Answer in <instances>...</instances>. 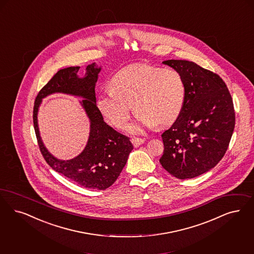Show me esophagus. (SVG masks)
Wrapping results in <instances>:
<instances>
[{
  "instance_id": "1",
  "label": "esophagus",
  "mask_w": 254,
  "mask_h": 254,
  "mask_svg": "<svg viewBox=\"0 0 254 254\" xmlns=\"http://www.w3.org/2000/svg\"><path fill=\"white\" fill-rule=\"evenodd\" d=\"M132 144L134 147H139L140 144H142L144 142V139H140V138H132Z\"/></svg>"
}]
</instances>
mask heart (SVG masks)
I'll return each instance as SVG.
<instances>
[{
    "mask_svg": "<svg viewBox=\"0 0 254 254\" xmlns=\"http://www.w3.org/2000/svg\"><path fill=\"white\" fill-rule=\"evenodd\" d=\"M185 95L184 81L175 70L137 64L114 74L111 89L98 95L96 105L108 122L123 128L129 120L132 105L138 115L127 131L140 134L149 127L173 125L183 110Z\"/></svg>",
    "mask_w": 254,
    "mask_h": 254,
    "instance_id": "heart-1",
    "label": "heart"
}]
</instances>
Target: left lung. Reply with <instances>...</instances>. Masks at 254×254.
Here are the masks:
<instances>
[{"instance_id":"obj_1","label":"left lung","mask_w":254,"mask_h":254,"mask_svg":"<svg viewBox=\"0 0 254 254\" xmlns=\"http://www.w3.org/2000/svg\"><path fill=\"white\" fill-rule=\"evenodd\" d=\"M162 64L180 74L186 95L180 116L161 135L159 162L178 179L194 178L216 166L227 150L236 123L232 96L219 75L193 62Z\"/></svg>"}]
</instances>
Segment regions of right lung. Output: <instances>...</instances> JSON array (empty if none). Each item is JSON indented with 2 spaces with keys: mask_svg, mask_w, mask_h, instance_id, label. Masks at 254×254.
I'll return each instance as SVG.
<instances>
[{
  "mask_svg": "<svg viewBox=\"0 0 254 254\" xmlns=\"http://www.w3.org/2000/svg\"><path fill=\"white\" fill-rule=\"evenodd\" d=\"M79 66L59 70L35 98L34 126L40 151L45 160L57 173L70 181L90 190H103L111 187L121 174L133 149L129 138L114 130L104 122L96 106V87L101 66L89 64L82 78L78 75ZM65 93L83 98L80 104L90 122L88 143L75 158L64 161L54 157L41 139L37 114L42 99L53 93Z\"/></svg>",
  "mask_w": 254,
  "mask_h": 254,
  "instance_id": "add662e5",
  "label": "right lung"
}]
</instances>
